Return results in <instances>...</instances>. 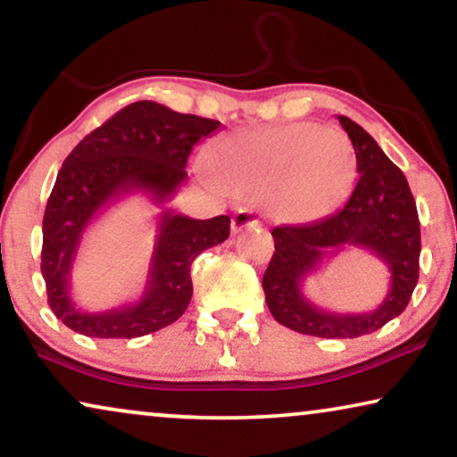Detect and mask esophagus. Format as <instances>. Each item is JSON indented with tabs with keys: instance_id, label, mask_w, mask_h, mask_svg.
I'll use <instances>...</instances> for the list:
<instances>
[{
	"instance_id": "esophagus-1",
	"label": "esophagus",
	"mask_w": 457,
	"mask_h": 457,
	"mask_svg": "<svg viewBox=\"0 0 457 457\" xmlns=\"http://www.w3.org/2000/svg\"><path fill=\"white\" fill-rule=\"evenodd\" d=\"M259 223V217H256L253 209H237L234 217H231V231H234V234H240L242 229L256 228Z\"/></svg>"
}]
</instances>
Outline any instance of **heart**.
Returning a JSON list of instances; mask_svg holds the SVG:
<instances>
[{
    "label": "heart",
    "mask_w": 457,
    "mask_h": 457,
    "mask_svg": "<svg viewBox=\"0 0 457 457\" xmlns=\"http://www.w3.org/2000/svg\"><path fill=\"white\" fill-rule=\"evenodd\" d=\"M356 151L336 128L287 124L223 138L209 155L213 182L231 195H261L273 217L312 221L344 201L356 178Z\"/></svg>",
    "instance_id": "heart-1"
}]
</instances>
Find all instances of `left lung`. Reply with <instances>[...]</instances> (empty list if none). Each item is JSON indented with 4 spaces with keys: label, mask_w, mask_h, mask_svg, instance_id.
<instances>
[{
    "label": "left lung",
    "mask_w": 457,
    "mask_h": 457,
    "mask_svg": "<svg viewBox=\"0 0 457 457\" xmlns=\"http://www.w3.org/2000/svg\"><path fill=\"white\" fill-rule=\"evenodd\" d=\"M337 120L356 151L360 176L354 190L344 207L325 220L275 228V253L262 275L273 319L292 331L327 339L366 336L400 317L419 284L420 259L419 211L406 176L362 126L345 115ZM350 245L370 249L388 265L390 292L370 313H327L305 298L301 281L327 255Z\"/></svg>",
    "instance_id": "8db88e82"
}]
</instances>
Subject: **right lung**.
Listing matches in <instances>:
<instances>
[{
  "instance_id": "obj_1",
  "label": "right lung",
  "mask_w": 457,
  "mask_h": 457,
  "mask_svg": "<svg viewBox=\"0 0 457 457\" xmlns=\"http://www.w3.org/2000/svg\"><path fill=\"white\" fill-rule=\"evenodd\" d=\"M221 121L178 113L155 101H137L74 146L57 171L43 215L41 273L51 311L87 337L130 339L155 333L182 317L192 298L190 265L229 236V217L192 220L162 211L145 292L132 304L85 312L70 295V273L93 220L120 198L143 192L157 207L176 195L188 173L190 151Z\"/></svg>"
}]
</instances>
